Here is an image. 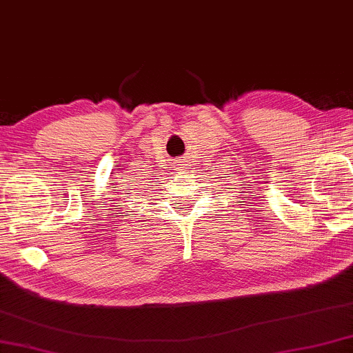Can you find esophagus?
Returning a JSON list of instances; mask_svg holds the SVG:
<instances>
[{
  "label": "esophagus",
  "mask_w": 353,
  "mask_h": 353,
  "mask_svg": "<svg viewBox=\"0 0 353 353\" xmlns=\"http://www.w3.org/2000/svg\"><path fill=\"white\" fill-rule=\"evenodd\" d=\"M181 163H182V161H177V163H176V166H177V168H181V166H182Z\"/></svg>",
  "instance_id": "esophagus-1"
}]
</instances>
